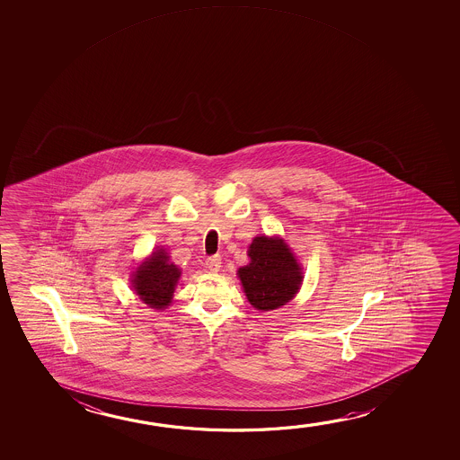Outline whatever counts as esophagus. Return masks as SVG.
<instances>
[{
    "label": "esophagus",
    "instance_id": "34e87169",
    "mask_svg": "<svg viewBox=\"0 0 460 460\" xmlns=\"http://www.w3.org/2000/svg\"><path fill=\"white\" fill-rule=\"evenodd\" d=\"M206 267H208V270L210 271H218L221 267V258L218 254H215V256H210L206 261Z\"/></svg>",
    "mask_w": 460,
    "mask_h": 460
}]
</instances>
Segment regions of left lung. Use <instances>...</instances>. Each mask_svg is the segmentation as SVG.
Wrapping results in <instances>:
<instances>
[{
  "mask_svg": "<svg viewBox=\"0 0 460 460\" xmlns=\"http://www.w3.org/2000/svg\"><path fill=\"white\" fill-rule=\"evenodd\" d=\"M250 264L237 270L248 302L259 311L281 308L303 281L302 267L281 237H254L248 246Z\"/></svg>",
  "mask_w": 460,
  "mask_h": 460,
  "instance_id": "left-lung-1",
  "label": "left lung"
}]
</instances>
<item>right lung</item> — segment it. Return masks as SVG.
<instances>
[{"label": "right lung", "mask_w": 460, "mask_h": 460, "mask_svg": "<svg viewBox=\"0 0 460 460\" xmlns=\"http://www.w3.org/2000/svg\"><path fill=\"white\" fill-rule=\"evenodd\" d=\"M179 278V267L171 262L166 250L158 248L133 271L132 288L147 306L164 309L170 306Z\"/></svg>", "instance_id": "obj_1"}]
</instances>
